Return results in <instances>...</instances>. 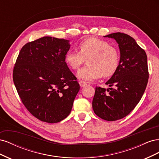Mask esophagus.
<instances>
[{
    "label": "esophagus",
    "mask_w": 159,
    "mask_h": 159,
    "mask_svg": "<svg viewBox=\"0 0 159 159\" xmlns=\"http://www.w3.org/2000/svg\"><path fill=\"white\" fill-rule=\"evenodd\" d=\"M79 84H80V87H81V88L85 87V86L87 85V83L85 82V81H80Z\"/></svg>",
    "instance_id": "obj_1"
}]
</instances>
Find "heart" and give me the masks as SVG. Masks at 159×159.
Returning a JSON list of instances; mask_svg holds the SVG:
<instances>
[{
    "label": "heart",
    "instance_id": "1",
    "mask_svg": "<svg viewBox=\"0 0 159 159\" xmlns=\"http://www.w3.org/2000/svg\"><path fill=\"white\" fill-rule=\"evenodd\" d=\"M80 51L70 50L65 61L71 69L78 70L88 59V65L77 73L81 80L91 81L115 74L119 64V54L107 41L97 38H89L79 44Z\"/></svg>",
    "mask_w": 159,
    "mask_h": 159
}]
</instances>
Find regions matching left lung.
Listing matches in <instances>:
<instances>
[{
    "mask_svg": "<svg viewBox=\"0 0 159 159\" xmlns=\"http://www.w3.org/2000/svg\"><path fill=\"white\" fill-rule=\"evenodd\" d=\"M113 38L120 50L118 68L105 84L110 90L96 87L92 102L94 113L108 121L121 119L140 102L148 79L147 56L134 38L117 32L105 36Z\"/></svg>",
    "mask_w": 159,
    "mask_h": 159,
    "instance_id": "1",
    "label": "left lung"
}]
</instances>
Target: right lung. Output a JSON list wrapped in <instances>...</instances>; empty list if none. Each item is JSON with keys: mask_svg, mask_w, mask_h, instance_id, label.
Wrapping results in <instances>:
<instances>
[{"mask_svg": "<svg viewBox=\"0 0 159 159\" xmlns=\"http://www.w3.org/2000/svg\"><path fill=\"white\" fill-rule=\"evenodd\" d=\"M70 41L44 36L24 46L13 70L23 104L42 121L55 123L70 113L80 85L65 61Z\"/></svg>", "mask_w": 159, "mask_h": 159, "instance_id": "right-lung-1", "label": "right lung"}]
</instances>
